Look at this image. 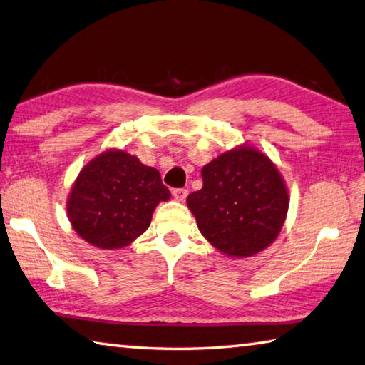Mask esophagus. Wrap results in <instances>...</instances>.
<instances>
[{
    "label": "esophagus",
    "mask_w": 365,
    "mask_h": 365,
    "mask_svg": "<svg viewBox=\"0 0 365 365\" xmlns=\"http://www.w3.org/2000/svg\"><path fill=\"white\" fill-rule=\"evenodd\" d=\"M172 195H174L175 201H178V202H183L185 200H187V196H188V190H185V188H177V190L172 191Z\"/></svg>",
    "instance_id": "1"
}]
</instances>
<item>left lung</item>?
<instances>
[{
	"mask_svg": "<svg viewBox=\"0 0 365 365\" xmlns=\"http://www.w3.org/2000/svg\"><path fill=\"white\" fill-rule=\"evenodd\" d=\"M202 188L187 197L201 235L220 254L247 258L276 241L289 210L286 180L269 158L244 143L201 170Z\"/></svg>",
	"mask_w": 365,
	"mask_h": 365,
	"instance_id": "8db88e82",
	"label": "left lung"
}]
</instances>
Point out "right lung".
Masks as SVG:
<instances>
[{
    "mask_svg": "<svg viewBox=\"0 0 365 365\" xmlns=\"http://www.w3.org/2000/svg\"><path fill=\"white\" fill-rule=\"evenodd\" d=\"M169 200L160 170L128 151L108 148L79 170L67 197V215L81 240L115 250L143 235L158 204Z\"/></svg>",
    "mask_w": 365,
    "mask_h": 365,
    "instance_id": "right-lung-1",
    "label": "right lung"
}]
</instances>
